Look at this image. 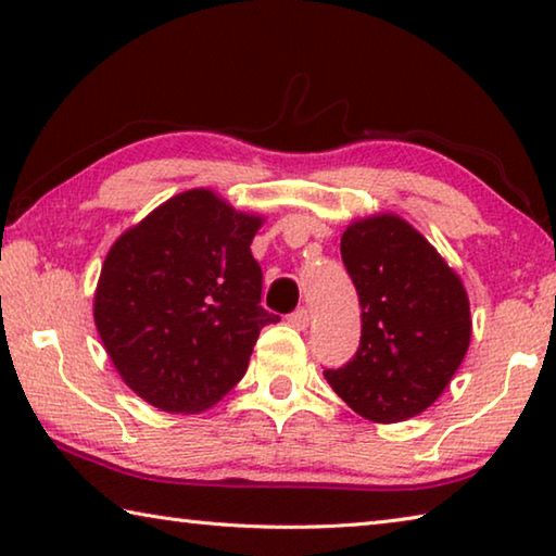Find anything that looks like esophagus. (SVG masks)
<instances>
[{
    "instance_id": "esophagus-1",
    "label": "esophagus",
    "mask_w": 556,
    "mask_h": 556,
    "mask_svg": "<svg viewBox=\"0 0 556 556\" xmlns=\"http://www.w3.org/2000/svg\"><path fill=\"white\" fill-rule=\"evenodd\" d=\"M289 324L299 328V331H306L308 324H312V312H308V308H299V312L289 316Z\"/></svg>"
}]
</instances>
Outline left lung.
<instances>
[{
	"instance_id": "8db88e82",
	"label": "left lung",
	"mask_w": 556,
	"mask_h": 556,
	"mask_svg": "<svg viewBox=\"0 0 556 556\" xmlns=\"http://www.w3.org/2000/svg\"><path fill=\"white\" fill-rule=\"evenodd\" d=\"M341 257L361 299V348L324 370L361 417L394 425L431 407L470 343L464 281L425 235L394 213L353 220Z\"/></svg>"
}]
</instances>
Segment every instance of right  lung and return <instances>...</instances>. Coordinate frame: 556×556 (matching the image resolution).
Returning a JSON list of instances; mask_svg holds the SVG:
<instances>
[{
	"mask_svg": "<svg viewBox=\"0 0 556 556\" xmlns=\"http://www.w3.org/2000/svg\"><path fill=\"white\" fill-rule=\"evenodd\" d=\"M260 228L262 215L191 188L110 248L92 316L119 378L152 407H213L242 380L262 328L279 321L260 306L250 252Z\"/></svg>",
	"mask_w": 556,
	"mask_h": 556,
	"instance_id": "add662e5",
	"label": "right lung"
}]
</instances>
